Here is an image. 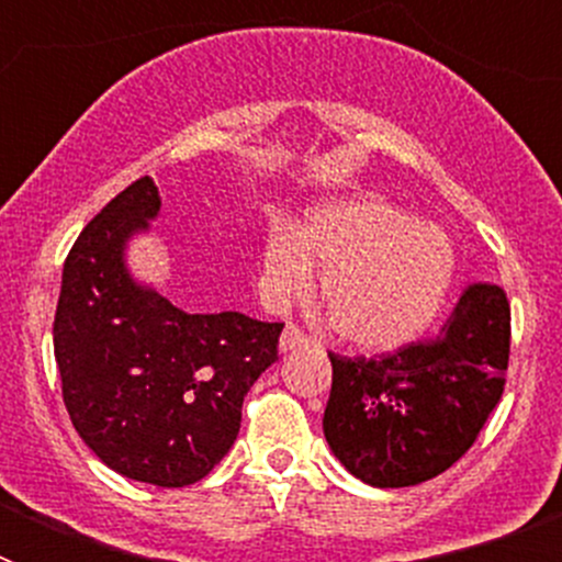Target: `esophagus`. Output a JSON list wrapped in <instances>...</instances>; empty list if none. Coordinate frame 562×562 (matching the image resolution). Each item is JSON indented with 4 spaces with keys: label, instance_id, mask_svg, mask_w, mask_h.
Returning <instances> with one entry per match:
<instances>
[{
    "label": "esophagus",
    "instance_id": "obj_1",
    "mask_svg": "<svg viewBox=\"0 0 562 562\" xmlns=\"http://www.w3.org/2000/svg\"><path fill=\"white\" fill-rule=\"evenodd\" d=\"M306 342H310V337H306L304 331L297 329L295 324H286V329L281 331V342H278V346H281V351H295L301 349V346H306Z\"/></svg>",
    "mask_w": 562,
    "mask_h": 562
}]
</instances>
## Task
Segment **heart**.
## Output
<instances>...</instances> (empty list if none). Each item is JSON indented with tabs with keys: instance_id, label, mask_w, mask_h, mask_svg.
<instances>
[{
	"instance_id": "b5f03b06",
	"label": "heart",
	"mask_w": 562,
	"mask_h": 562,
	"mask_svg": "<svg viewBox=\"0 0 562 562\" xmlns=\"http://www.w3.org/2000/svg\"><path fill=\"white\" fill-rule=\"evenodd\" d=\"M324 272L326 317L360 349H396L428 329L453 278V250L436 227L371 200L321 205L304 225L272 227L265 245V292L290 304Z\"/></svg>"
}]
</instances>
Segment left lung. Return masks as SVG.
Wrapping results in <instances>:
<instances>
[{"instance_id":"left-lung-1","label":"left lung","mask_w":562,"mask_h":562,"mask_svg":"<svg viewBox=\"0 0 562 562\" xmlns=\"http://www.w3.org/2000/svg\"><path fill=\"white\" fill-rule=\"evenodd\" d=\"M324 434L340 464L371 486H414L473 448L501 402L509 366V301L470 284L439 335L382 357L329 351Z\"/></svg>"}]
</instances>
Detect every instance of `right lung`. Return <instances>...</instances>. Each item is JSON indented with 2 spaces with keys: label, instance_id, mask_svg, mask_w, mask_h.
Returning a JSON list of instances; mask_svg holds the SVG:
<instances>
[{
  "label": "right lung",
  "instance_id": "obj_1",
  "mask_svg": "<svg viewBox=\"0 0 562 562\" xmlns=\"http://www.w3.org/2000/svg\"><path fill=\"white\" fill-rule=\"evenodd\" d=\"M157 211V186L140 177L83 227L64 261L53 346L89 450L126 479L188 486L233 448L241 402L278 360L284 324L188 315L137 284L123 247Z\"/></svg>",
  "mask_w": 562,
  "mask_h": 562
}]
</instances>
